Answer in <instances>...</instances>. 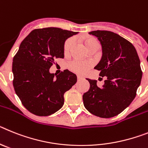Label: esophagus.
I'll return each instance as SVG.
<instances>
[{
  "label": "esophagus",
  "instance_id": "obj_1",
  "mask_svg": "<svg viewBox=\"0 0 148 148\" xmlns=\"http://www.w3.org/2000/svg\"><path fill=\"white\" fill-rule=\"evenodd\" d=\"M83 79H85L84 77H83V76L77 75V80H83Z\"/></svg>",
  "mask_w": 148,
  "mask_h": 148
}]
</instances>
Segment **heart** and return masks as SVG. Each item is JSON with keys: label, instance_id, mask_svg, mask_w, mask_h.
<instances>
[{"label": "heart", "instance_id": "heart-1", "mask_svg": "<svg viewBox=\"0 0 148 148\" xmlns=\"http://www.w3.org/2000/svg\"><path fill=\"white\" fill-rule=\"evenodd\" d=\"M83 42L87 49L89 50L94 46H99L98 41L95 38L89 36H86L83 38ZM74 45V38H71L67 39L64 45V53L65 54H69L71 52V49L73 48ZM92 64L90 62L85 61H78V60H74V61L71 62L69 64V68L70 70L78 74H84L87 71L88 69H89L92 67Z\"/></svg>", "mask_w": 148, "mask_h": 148}]
</instances>
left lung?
Masks as SVG:
<instances>
[{
	"instance_id": "1",
	"label": "left lung",
	"mask_w": 148,
	"mask_h": 148,
	"mask_svg": "<svg viewBox=\"0 0 148 148\" xmlns=\"http://www.w3.org/2000/svg\"><path fill=\"white\" fill-rule=\"evenodd\" d=\"M101 42L102 57L95 69L106 77L101 88L97 80L87 79L88 92L83 95L84 106L100 118L116 116L130 104L142 80L140 60L134 46L116 33L107 30L89 33Z\"/></svg>"
}]
</instances>
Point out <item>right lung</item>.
<instances>
[{
    "label": "right lung",
    "instance_id": "right-lung-1",
    "mask_svg": "<svg viewBox=\"0 0 148 148\" xmlns=\"http://www.w3.org/2000/svg\"><path fill=\"white\" fill-rule=\"evenodd\" d=\"M77 33L57 27L36 29L21 43L13 57L12 83L22 104L34 115L58 111L65 92L77 83L76 74L69 70L58 75L49 71L56 59L64 58L65 40Z\"/></svg>",
    "mask_w": 148,
    "mask_h": 148
}]
</instances>
